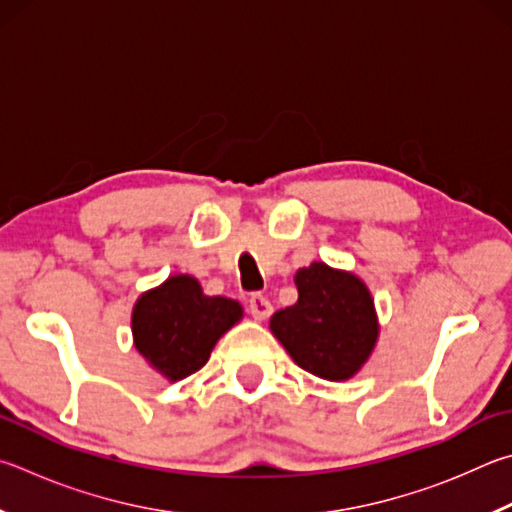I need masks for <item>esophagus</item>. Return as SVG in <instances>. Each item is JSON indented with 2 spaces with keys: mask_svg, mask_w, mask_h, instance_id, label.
Listing matches in <instances>:
<instances>
[{
  "mask_svg": "<svg viewBox=\"0 0 512 512\" xmlns=\"http://www.w3.org/2000/svg\"><path fill=\"white\" fill-rule=\"evenodd\" d=\"M248 306H250V313H253L255 320H266L268 315L273 313V304L268 302V297L255 293L253 297L248 300Z\"/></svg>",
  "mask_w": 512,
  "mask_h": 512,
  "instance_id": "34e87169",
  "label": "esophagus"
}]
</instances>
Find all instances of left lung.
<instances>
[{"label":"left lung","instance_id":"1","mask_svg":"<svg viewBox=\"0 0 512 512\" xmlns=\"http://www.w3.org/2000/svg\"><path fill=\"white\" fill-rule=\"evenodd\" d=\"M297 302L271 318L273 336L288 356L324 380H349L378 340V318L365 282L324 262L295 273Z\"/></svg>","mask_w":512,"mask_h":512}]
</instances>
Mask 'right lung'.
Returning <instances> with one entry per match:
<instances>
[{
  "mask_svg": "<svg viewBox=\"0 0 512 512\" xmlns=\"http://www.w3.org/2000/svg\"><path fill=\"white\" fill-rule=\"evenodd\" d=\"M244 309L228 297L203 295L190 275H172L138 297L132 333L138 353L167 380L199 371L217 340L235 327Z\"/></svg>",
  "mask_w": 512,
  "mask_h": 512,
  "instance_id": "add662e5",
  "label": "right lung"
}]
</instances>
